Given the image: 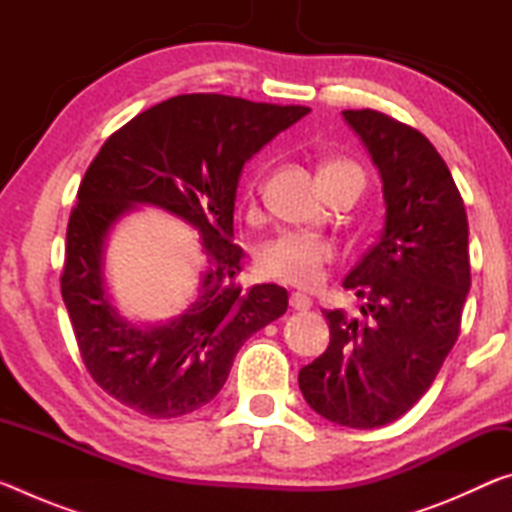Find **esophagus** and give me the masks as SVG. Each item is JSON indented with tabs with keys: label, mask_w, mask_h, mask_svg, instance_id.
Masks as SVG:
<instances>
[{
	"label": "esophagus",
	"mask_w": 512,
	"mask_h": 512,
	"mask_svg": "<svg viewBox=\"0 0 512 512\" xmlns=\"http://www.w3.org/2000/svg\"><path fill=\"white\" fill-rule=\"evenodd\" d=\"M289 307L296 309V311H307L311 307V298H307L305 293H291Z\"/></svg>",
	"instance_id": "esophagus-1"
}]
</instances>
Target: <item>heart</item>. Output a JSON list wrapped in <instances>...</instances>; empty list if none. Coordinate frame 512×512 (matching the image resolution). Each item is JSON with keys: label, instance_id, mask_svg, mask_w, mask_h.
I'll return each mask as SVG.
<instances>
[{"label": "heart", "instance_id": "b5f03b06", "mask_svg": "<svg viewBox=\"0 0 512 512\" xmlns=\"http://www.w3.org/2000/svg\"><path fill=\"white\" fill-rule=\"evenodd\" d=\"M327 173H354V176L361 178V171L352 162L345 160L325 162L318 176H327ZM255 189L257 180H253V185H250V192H255ZM332 257L334 250L327 241L307 235H282L262 248L259 264H262L264 273L273 277V280L311 289L323 280V266L332 262Z\"/></svg>", "mask_w": 512, "mask_h": 512}]
</instances>
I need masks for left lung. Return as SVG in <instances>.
Returning <instances> with one entry per match:
<instances>
[{"mask_svg":"<svg viewBox=\"0 0 512 512\" xmlns=\"http://www.w3.org/2000/svg\"><path fill=\"white\" fill-rule=\"evenodd\" d=\"M343 119L379 171L386 221L343 280L366 300L361 316L323 311L329 345L300 370L298 384L325 420L375 429L427 393L458 339L470 291L467 214L422 133L370 108L343 110Z\"/></svg>","mask_w":512,"mask_h":512,"instance_id":"1","label":"left lung"}]
</instances>
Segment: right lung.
<instances>
[{
	"label": "right lung",
	"mask_w": 512,
	"mask_h": 512,
	"mask_svg": "<svg viewBox=\"0 0 512 512\" xmlns=\"http://www.w3.org/2000/svg\"><path fill=\"white\" fill-rule=\"evenodd\" d=\"M305 115V106L183 94L121 126L85 171L60 291L85 368L128 409L160 420L201 409L223 388L241 345L287 311V289L244 291L235 282L244 250L230 239L244 164ZM142 204L194 227L206 255L193 302L162 324L121 317L105 280L111 230Z\"/></svg>",
	"instance_id": "obj_1"
}]
</instances>
